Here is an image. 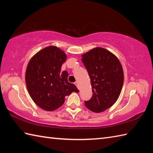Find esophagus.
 <instances>
[{
  "label": "esophagus",
  "instance_id": "34e87169",
  "mask_svg": "<svg viewBox=\"0 0 153 153\" xmlns=\"http://www.w3.org/2000/svg\"><path fill=\"white\" fill-rule=\"evenodd\" d=\"M74 84H75V85H76L77 87H78V82H76L74 83Z\"/></svg>",
  "mask_w": 153,
  "mask_h": 153
}]
</instances>
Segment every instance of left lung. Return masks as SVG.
<instances>
[{
    "mask_svg": "<svg viewBox=\"0 0 153 153\" xmlns=\"http://www.w3.org/2000/svg\"><path fill=\"white\" fill-rule=\"evenodd\" d=\"M82 61L88 71L93 96L85 101L87 108L101 112L116 102L123 83V71L119 60L105 48L97 47L82 55Z\"/></svg>",
    "mask_w": 153,
    "mask_h": 153,
    "instance_id": "8db88e82",
    "label": "left lung"
}]
</instances>
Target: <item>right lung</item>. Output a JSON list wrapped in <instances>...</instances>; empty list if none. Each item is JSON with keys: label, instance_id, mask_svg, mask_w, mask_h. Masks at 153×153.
I'll use <instances>...</instances> for the list:
<instances>
[{"label": "right lung", "instance_id": "add662e5", "mask_svg": "<svg viewBox=\"0 0 153 153\" xmlns=\"http://www.w3.org/2000/svg\"><path fill=\"white\" fill-rule=\"evenodd\" d=\"M66 60L64 52L49 46L31 58L25 72L27 89L34 102L45 110L53 111L63 105L65 97L79 90L68 82V73L61 71Z\"/></svg>", "mask_w": 153, "mask_h": 153}]
</instances>
